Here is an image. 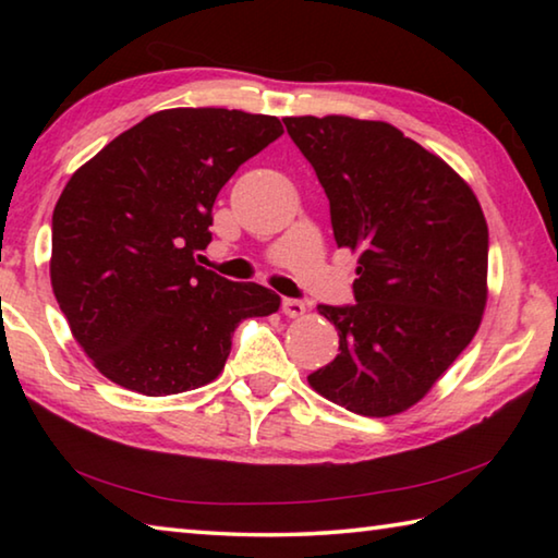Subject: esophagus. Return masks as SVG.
Instances as JSON below:
<instances>
[{"instance_id": "1", "label": "esophagus", "mask_w": 558, "mask_h": 558, "mask_svg": "<svg viewBox=\"0 0 558 558\" xmlns=\"http://www.w3.org/2000/svg\"><path fill=\"white\" fill-rule=\"evenodd\" d=\"M305 302L302 300H295V298H286L282 300V313H286L288 317H302L305 315Z\"/></svg>"}]
</instances>
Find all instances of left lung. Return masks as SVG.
<instances>
[{
    "instance_id": "1",
    "label": "left lung",
    "mask_w": 558,
    "mask_h": 558,
    "mask_svg": "<svg viewBox=\"0 0 558 558\" xmlns=\"http://www.w3.org/2000/svg\"><path fill=\"white\" fill-rule=\"evenodd\" d=\"M359 253L354 305H319L339 354L310 386L359 415L418 403L475 337L487 305V221L465 179L381 120L286 118Z\"/></svg>"
}]
</instances>
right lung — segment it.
<instances>
[{
    "label": "right lung",
    "mask_w": 558,
    "mask_h": 558,
    "mask_svg": "<svg viewBox=\"0 0 558 558\" xmlns=\"http://www.w3.org/2000/svg\"><path fill=\"white\" fill-rule=\"evenodd\" d=\"M280 135L272 116L172 108L75 169L53 209L51 288L106 379L145 396L199 389L239 323L278 313L276 292L216 276L196 253L221 186Z\"/></svg>",
    "instance_id": "obj_1"
}]
</instances>
